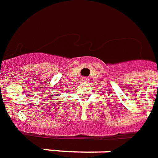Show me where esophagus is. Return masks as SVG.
I'll return each instance as SVG.
<instances>
[{
    "instance_id": "esophagus-1",
    "label": "esophagus",
    "mask_w": 158,
    "mask_h": 158,
    "mask_svg": "<svg viewBox=\"0 0 158 158\" xmlns=\"http://www.w3.org/2000/svg\"><path fill=\"white\" fill-rule=\"evenodd\" d=\"M88 78H86V77H84V78H82V81L83 82H88Z\"/></svg>"
}]
</instances>
